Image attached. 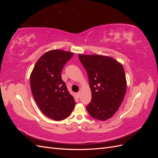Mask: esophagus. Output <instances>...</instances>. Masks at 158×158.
Wrapping results in <instances>:
<instances>
[{"instance_id":"34e87169","label":"esophagus","mask_w":158,"mask_h":158,"mask_svg":"<svg viewBox=\"0 0 158 158\" xmlns=\"http://www.w3.org/2000/svg\"><path fill=\"white\" fill-rule=\"evenodd\" d=\"M76 95H77V96H78V97H79V98H80V92L76 93Z\"/></svg>"}]
</instances>
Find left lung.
I'll use <instances>...</instances> for the list:
<instances>
[{
    "label": "left lung",
    "mask_w": 158,
    "mask_h": 158,
    "mask_svg": "<svg viewBox=\"0 0 158 158\" xmlns=\"http://www.w3.org/2000/svg\"><path fill=\"white\" fill-rule=\"evenodd\" d=\"M89 79L92 100L86 109L91 117L106 121L114 115L121 105L127 90L123 65L111 57L78 55Z\"/></svg>",
    "instance_id": "obj_1"
}]
</instances>
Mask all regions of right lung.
Returning a JSON list of instances; mask_svg holds the SVG:
<instances>
[{
    "mask_svg": "<svg viewBox=\"0 0 158 158\" xmlns=\"http://www.w3.org/2000/svg\"><path fill=\"white\" fill-rule=\"evenodd\" d=\"M74 53L60 49L45 52L38 59L30 76L31 93L45 116L55 121L67 118L76 102L61 78L63 66Z\"/></svg>",
    "mask_w": 158,
    "mask_h": 158,
    "instance_id": "add662e5",
    "label": "right lung"
}]
</instances>
